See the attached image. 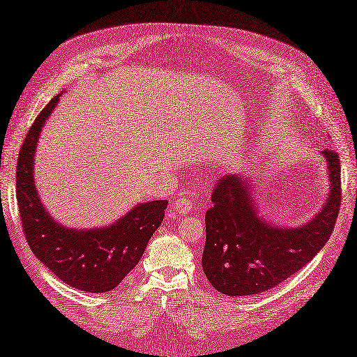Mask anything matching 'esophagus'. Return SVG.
Returning <instances> with one entry per match:
<instances>
[{
  "mask_svg": "<svg viewBox=\"0 0 357 357\" xmlns=\"http://www.w3.org/2000/svg\"><path fill=\"white\" fill-rule=\"evenodd\" d=\"M174 208H176L177 213H180V215L189 213L190 208H192V201L188 197H178L174 201Z\"/></svg>",
  "mask_w": 357,
  "mask_h": 357,
  "instance_id": "34e87169",
  "label": "esophagus"
}]
</instances>
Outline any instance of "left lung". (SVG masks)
I'll use <instances>...</instances> for the list:
<instances>
[{
    "mask_svg": "<svg viewBox=\"0 0 357 357\" xmlns=\"http://www.w3.org/2000/svg\"><path fill=\"white\" fill-rule=\"evenodd\" d=\"M331 192L320 213L298 228H278L257 216L245 177L222 176L206 211L202 268L218 291L229 296L264 293L301 271L329 240L341 206L338 153L321 151Z\"/></svg>",
    "mask_w": 357,
    "mask_h": 357,
    "instance_id": "obj_1",
    "label": "left lung"
}]
</instances>
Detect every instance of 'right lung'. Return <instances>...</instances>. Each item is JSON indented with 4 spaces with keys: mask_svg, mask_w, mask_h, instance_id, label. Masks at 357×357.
Listing matches in <instances>:
<instances>
[{
    "mask_svg": "<svg viewBox=\"0 0 357 357\" xmlns=\"http://www.w3.org/2000/svg\"><path fill=\"white\" fill-rule=\"evenodd\" d=\"M59 99L60 94L37 115L19 151L16 199L22 229L33 254L63 282L82 291L107 293L139 263L168 201L142 202L107 228L69 229L55 222L37 195L33 163L38 135Z\"/></svg>",
    "mask_w": 357,
    "mask_h": 357,
    "instance_id": "obj_1",
    "label": "right lung"
}]
</instances>
